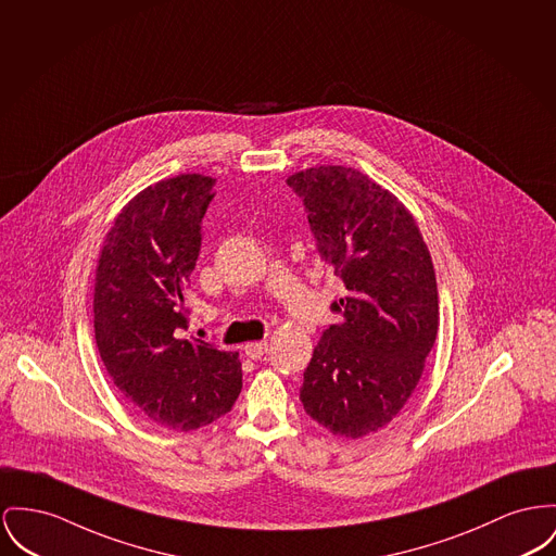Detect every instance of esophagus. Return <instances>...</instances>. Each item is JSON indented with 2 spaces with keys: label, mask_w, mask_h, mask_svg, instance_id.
I'll return each instance as SVG.
<instances>
[{
  "label": "esophagus",
  "mask_w": 556,
  "mask_h": 556,
  "mask_svg": "<svg viewBox=\"0 0 556 556\" xmlns=\"http://www.w3.org/2000/svg\"><path fill=\"white\" fill-rule=\"evenodd\" d=\"M265 352H267V341H251L244 345V354L253 361L261 358Z\"/></svg>",
  "instance_id": "obj_1"
}]
</instances>
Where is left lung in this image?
<instances>
[{"label": "left lung", "mask_w": 556, "mask_h": 556, "mask_svg": "<svg viewBox=\"0 0 556 556\" xmlns=\"http://www.w3.org/2000/svg\"><path fill=\"white\" fill-rule=\"evenodd\" d=\"M323 261L341 278L331 325L303 372L299 401L334 437L363 439L405 407L439 333L430 251L407 206L350 166L291 175Z\"/></svg>", "instance_id": "obj_1"}]
</instances>
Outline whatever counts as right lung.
I'll return each instance as SVG.
<instances>
[{
	"label": "right lung",
	"instance_id": "right-lung-1",
	"mask_svg": "<svg viewBox=\"0 0 556 556\" xmlns=\"http://www.w3.org/2000/svg\"><path fill=\"white\" fill-rule=\"evenodd\" d=\"M215 179L186 173L139 191L113 219L94 276V339L122 396L168 430H198L233 407L238 352L186 339L184 291Z\"/></svg>",
	"mask_w": 556,
	"mask_h": 556
}]
</instances>
